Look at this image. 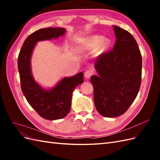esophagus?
Returning <instances> with one entry per match:
<instances>
[{"label":"esophagus","mask_w":160,"mask_h":160,"mask_svg":"<svg viewBox=\"0 0 160 160\" xmlns=\"http://www.w3.org/2000/svg\"><path fill=\"white\" fill-rule=\"evenodd\" d=\"M92 75H93V71H92L91 70H88V71H86L85 72V74H84L85 79H89Z\"/></svg>","instance_id":"1"}]
</instances>
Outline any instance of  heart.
<instances>
[{"instance_id":"1","label":"heart","mask_w":160,"mask_h":160,"mask_svg":"<svg viewBox=\"0 0 160 160\" xmlns=\"http://www.w3.org/2000/svg\"><path fill=\"white\" fill-rule=\"evenodd\" d=\"M111 45V41L109 38L95 35L84 38L79 45L78 49L81 52H85L95 49L96 53L100 55L107 51Z\"/></svg>"}]
</instances>
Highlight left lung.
Wrapping results in <instances>:
<instances>
[{
    "label": "left lung",
    "mask_w": 160,
    "mask_h": 160,
    "mask_svg": "<svg viewBox=\"0 0 160 160\" xmlns=\"http://www.w3.org/2000/svg\"><path fill=\"white\" fill-rule=\"evenodd\" d=\"M116 37L113 51L96 59L98 75L91 76L93 98L98 112L106 118L123 115L136 98L142 80V58L131 34L113 26Z\"/></svg>",
    "instance_id": "left-lung-1"
}]
</instances>
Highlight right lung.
I'll return each instance as SVG.
<instances>
[{
    "label": "right lung",
    "instance_id": "add662e5",
    "mask_svg": "<svg viewBox=\"0 0 160 160\" xmlns=\"http://www.w3.org/2000/svg\"><path fill=\"white\" fill-rule=\"evenodd\" d=\"M63 28H41L32 32L24 42L18 57V69L23 95L28 103L42 118L56 120L65 118L71 109L72 93L83 82V72L62 78L51 89L37 83L31 72V59L37 42L58 38L65 35Z\"/></svg>",
    "mask_w": 160,
    "mask_h": 160
}]
</instances>
